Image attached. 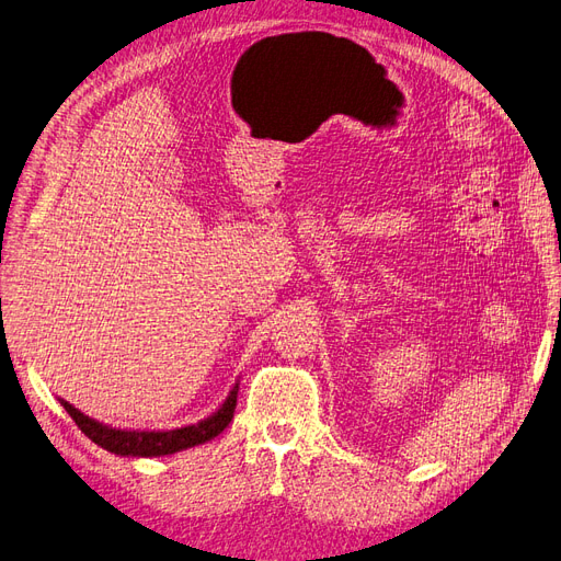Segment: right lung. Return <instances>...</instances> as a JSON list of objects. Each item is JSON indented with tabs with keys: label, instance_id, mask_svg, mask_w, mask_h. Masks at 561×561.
<instances>
[{
	"label": "right lung",
	"instance_id": "add662e5",
	"mask_svg": "<svg viewBox=\"0 0 561 561\" xmlns=\"http://www.w3.org/2000/svg\"><path fill=\"white\" fill-rule=\"evenodd\" d=\"M238 402V383L228 392L224 404L213 413V416L203 419L196 425L163 430V432H148V430H117L103 425L85 413H80L76 407H71L67 400H59V404L67 409L69 416L76 421L80 432H85V437L92 439L96 446L106 448L122 458H159V455H173L178 450L194 448L198 444H205L215 439L217 434L224 432V427L231 423L233 411Z\"/></svg>",
	"mask_w": 561,
	"mask_h": 561
}]
</instances>
